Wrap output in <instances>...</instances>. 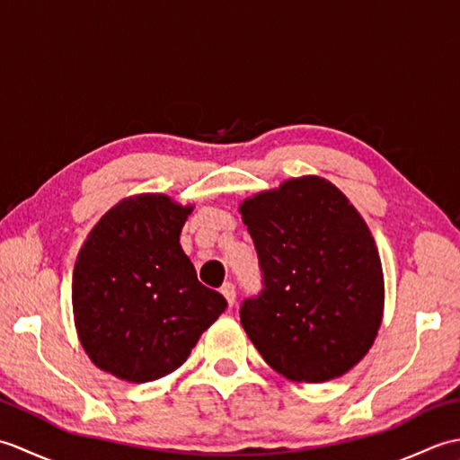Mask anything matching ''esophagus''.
Listing matches in <instances>:
<instances>
[{
    "mask_svg": "<svg viewBox=\"0 0 460 460\" xmlns=\"http://www.w3.org/2000/svg\"><path fill=\"white\" fill-rule=\"evenodd\" d=\"M221 292H223V296H225V300H227V305H229V306L235 305L237 290H235V285H233V282H225L223 288H221Z\"/></svg>",
    "mask_w": 460,
    "mask_h": 460,
    "instance_id": "esophagus-1",
    "label": "esophagus"
}]
</instances>
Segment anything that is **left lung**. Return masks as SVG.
<instances>
[{
    "label": "left lung",
    "mask_w": 460,
    "mask_h": 460,
    "mask_svg": "<svg viewBox=\"0 0 460 460\" xmlns=\"http://www.w3.org/2000/svg\"><path fill=\"white\" fill-rule=\"evenodd\" d=\"M262 288L241 324L267 364L320 384L367 354L384 312L376 243L354 205L322 178L290 180L241 205Z\"/></svg>",
    "instance_id": "obj_1"
}]
</instances>
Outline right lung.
<instances>
[{
    "label": "right lung",
    "mask_w": 460,
    "mask_h": 460,
    "mask_svg": "<svg viewBox=\"0 0 460 460\" xmlns=\"http://www.w3.org/2000/svg\"><path fill=\"white\" fill-rule=\"evenodd\" d=\"M190 211L165 195H138L112 208L84 241L73 310L96 367L134 384L168 376L227 308L180 245Z\"/></svg>",
    "instance_id": "1"
}]
</instances>
